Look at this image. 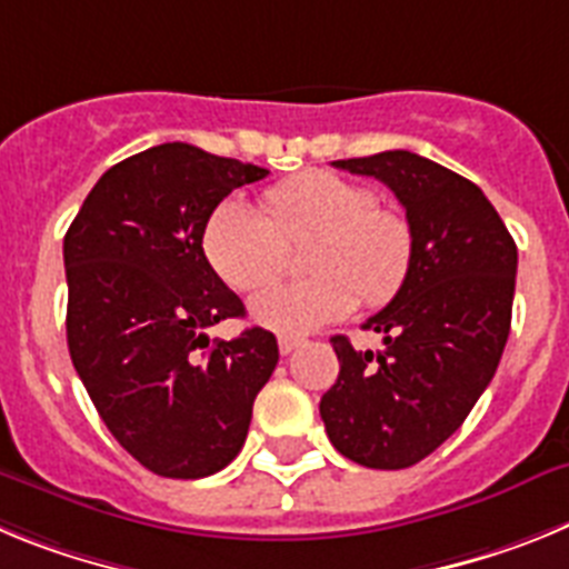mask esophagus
<instances>
[{"label": "esophagus", "mask_w": 569, "mask_h": 569, "mask_svg": "<svg viewBox=\"0 0 569 569\" xmlns=\"http://www.w3.org/2000/svg\"><path fill=\"white\" fill-rule=\"evenodd\" d=\"M305 345V339L301 336H279V353L281 356H290L296 350V347Z\"/></svg>", "instance_id": "34e87169"}]
</instances>
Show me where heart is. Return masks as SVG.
<instances>
[{
	"label": "heart",
	"mask_w": 569,
	"mask_h": 569,
	"mask_svg": "<svg viewBox=\"0 0 569 569\" xmlns=\"http://www.w3.org/2000/svg\"><path fill=\"white\" fill-rule=\"evenodd\" d=\"M261 217L244 202L219 204L204 228L210 268L233 290H259L284 268L288 244L308 239V279L261 290L250 316L276 333H308L353 310L356 293L381 305L405 284L413 230L396 210L379 208L367 184L313 170L261 196Z\"/></svg>",
	"instance_id": "1"
}]
</instances>
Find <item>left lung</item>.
Returning a JSON list of instances; mask_svg holds the SVG:
<instances>
[{
  "label": "left lung",
  "instance_id": "obj_1",
  "mask_svg": "<svg viewBox=\"0 0 569 569\" xmlns=\"http://www.w3.org/2000/svg\"><path fill=\"white\" fill-rule=\"evenodd\" d=\"M393 190L413 230L410 273L365 328L385 350L333 336L339 379L319 413L341 456L401 470L461 427L496 376L510 336L519 250L470 179L410 150L339 159Z\"/></svg>",
  "mask_w": 569,
  "mask_h": 569
}]
</instances>
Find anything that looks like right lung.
<instances>
[{
  "instance_id": "right-lung-1",
  "label": "right lung",
  "mask_w": 569,
  "mask_h": 569,
  "mask_svg": "<svg viewBox=\"0 0 569 569\" xmlns=\"http://www.w3.org/2000/svg\"><path fill=\"white\" fill-rule=\"evenodd\" d=\"M268 170L184 142L102 173L64 233L68 350L113 439L164 479H204L239 456L279 361L270 330L208 339L244 316L210 268L208 219Z\"/></svg>"
}]
</instances>
